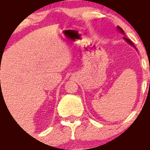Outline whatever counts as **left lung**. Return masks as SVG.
I'll return each mask as SVG.
<instances>
[{
	"instance_id": "1",
	"label": "left lung",
	"mask_w": 150,
	"mask_h": 150,
	"mask_svg": "<svg viewBox=\"0 0 150 150\" xmlns=\"http://www.w3.org/2000/svg\"><path fill=\"white\" fill-rule=\"evenodd\" d=\"M117 29H118V30H119V32H121L122 34H124V31H123V30H122V29L121 28H120V27H119V26H118V27H117ZM124 39L126 40V41H127L128 43L129 44V45H133V44H132V41H130L129 39H128V38H125V37H124Z\"/></svg>"
}]
</instances>
